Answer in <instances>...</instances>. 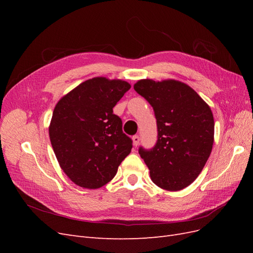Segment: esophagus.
Returning <instances> with one entry per match:
<instances>
[{
    "instance_id": "34e87169",
    "label": "esophagus",
    "mask_w": 253,
    "mask_h": 253,
    "mask_svg": "<svg viewBox=\"0 0 253 253\" xmlns=\"http://www.w3.org/2000/svg\"><path fill=\"white\" fill-rule=\"evenodd\" d=\"M133 144L135 145V147H137V145L139 144V141H140V137L138 136V135H135V136H133Z\"/></svg>"
}]
</instances>
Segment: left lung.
Returning a JSON list of instances; mask_svg holds the SVG:
<instances>
[{
  "label": "left lung",
  "mask_w": 253,
  "mask_h": 253,
  "mask_svg": "<svg viewBox=\"0 0 253 253\" xmlns=\"http://www.w3.org/2000/svg\"><path fill=\"white\" fill-rule=\"evenodd\" d=\"M155 113L157 142L139 148L153 182L169 191L191 185L208 160L214 141L210 106L186 83L142 79L134 84Z\"/></svg>",
  "instance_id": "1"
}]
</instances>
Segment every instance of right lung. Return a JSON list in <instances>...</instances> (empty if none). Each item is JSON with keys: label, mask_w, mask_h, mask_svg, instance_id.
<instances>
[{"label": "right lung", "mask_w": 253, "mask_h": 253, "mask_svg": "<svg viewBox=\"0 0 253 253\" xmlns=\"http://www.w3.org/2000/svg\"><path fill=\"white\" fill-rule=\"evenodd\" d=\"M131 88L118 79L96 77L82 82L58 101L49 138L61 169L82 188L98 189L116 175L132 150L113 108Z\"/></svg>", "instance_id": "right-lung-1"}]
</instances>
